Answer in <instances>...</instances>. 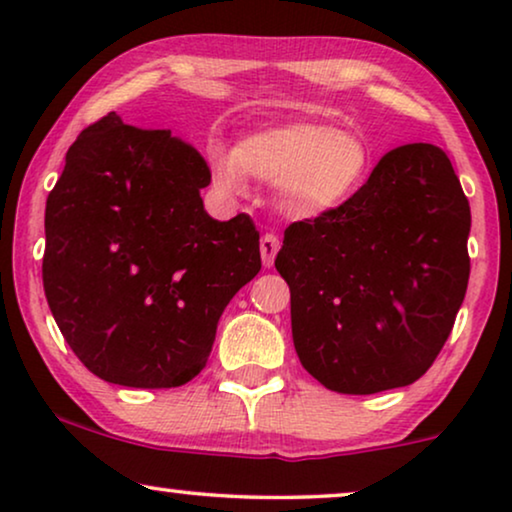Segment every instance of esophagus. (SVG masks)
I'll return each instance as SVG.
<instances>
[{"mask_svg": "<svg viewBox=\"0 0 512 512\" xmlns=\"http://www.w3.org/2000/svg\"><path fill=\"white\" fill-rule=\"evenodd\" d=\"M277 251H279V237L272 235V233H265L261 237V258H263L265 268H272Z\"/></svg>", "mask_w": 512, "mask_h": 512, "instance_id": "obj_1", "label": "esophagus"}]
</instances>
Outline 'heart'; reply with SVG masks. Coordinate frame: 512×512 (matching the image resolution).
<instances>
[{"label":"heart","instance_id":"1","mask_svg":"<svg viewBox=\"0 0 512 512\" xmlns=\"http://www.w3.org/2000/svg\"><path fill=\"white\" fill-rule=\"evenodd\" d=\"M214 181L223 193H244V174L282 184L284 200L298 214H321L368 179L373 156L361 137L317 123H284L242 137L233 153L212 144Z\"/></svg>","mask_w":512,"mask_h":512}]
</instances>
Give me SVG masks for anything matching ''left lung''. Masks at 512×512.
<instances>
[{"mask_svg": "<svg viewBox=\"0 0 512 512\" xmlns=\"http://www.w3.org/2000/svg\"><path fill=\"white\" fill-rule=\"evenodd\" d=\"M471 207L433 144L391 149L340 207L291 223L275 268L298 359L338 394L419 380L464 303Z\"/></svg>", "mask_w": 512, "mask_h": 512, "instance_id": "left-lung-1", "label": "left lung"}]
</instances>
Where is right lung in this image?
Segmentation results:
<instances>
[{
	"mask_svg": "<svg viewBox=\"0 0 512 512\" xmlns=\"http://www.w3.org/2000/svg\"><path fill=\"white\" fill-rule=\"evenodd\" d=\"M209 181L193 146L116 111L69 146L46 200L41 275L62 338L100 380L191 382L230 298L261 270L254 221L202 207Z\"/></svg>",
	"mask_w": 512,
	"mask_h": 512,
	"instance_id": "right-lung-1",
	"label": "right lung"
}]
</instances>
